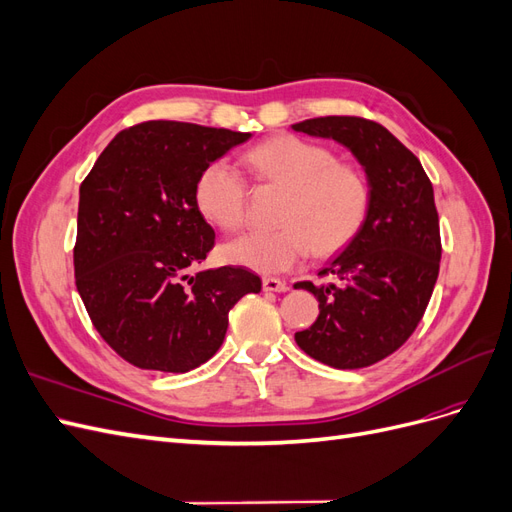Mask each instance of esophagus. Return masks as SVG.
Returning <instances> with one entry per match:
<instances>
[{
    "instance_id": "1",
    "label": "esophagus",
    "mask_w": 512,
    "mask_h": 512,
    "mask_svg": "<svg viewBox=\"0 0 512 512\" xmlns=\"http://www.w3.org/2000/svg\"><path fill=\"white\" fill-rule=\"evenodd\" d=\"M262 288L267 292H286L290 286L284 280H277V277H265V280H262Z\"/></svg>"
}]
</instances>
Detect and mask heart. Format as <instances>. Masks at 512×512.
I'll use <instances>...</instances> for the list:
<instances>
[{
	"mask_svg": "<svg viewBox=\"0 0 512 512\" xmlns=\"http://www.w3.org/2000/svg\"><path fill=\"white\" fill-rule=\"evenodd\" d=\"M247 164L269 183L288 190L275 230H252L222 245V256L260 273H282L314 250L331 256L359 235L365 224L371 188L365 170L339 162L327 145L297 134H275L247 151ZM203 218L222 230L245 222L247 183L226 160L203 166L194 185Z\"/></svg>",
	"mask_w": 512,
	"mask_h": 512,
	"instance_id": "1",
	"label": "heart"
}]
</instances>
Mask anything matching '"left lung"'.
I'll use <instances>...</instances> for the list:
<instances>
[{
	"label": "left lung",
	"mask_w": 512,
	"mask_h": 512,
	"mask_svg": "<svg viewBox=\"0 0 512 512\" xmlns=\"http://www.w3.org/2000/svg\"><path fill=\"white\" fill-rule=\"evenodd\" d=\"M292 130L348 147L371 188L359 235L320 271L335 282L294 284L320 303L316 322L294 339L329 367H369L406 344L436 286L442 243L431 181L414 153L376 121L331 115Z\"/></svg>",
	"instance_id": "1"
}]
</instances>
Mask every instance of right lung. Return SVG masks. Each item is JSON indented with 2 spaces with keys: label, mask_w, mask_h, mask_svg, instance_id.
I'll return each mask as SVG.
<instances>
[{
  "label": "right lung",
  "mask_w": 512,
  "mask_h": 512,
  "mask_svg": "<svg viewBox=\"0 0 512 512\" xmlns=\"http://www.w3.org/2000/svg\"><path fill=\"white\" fill-rule=\"evenodd\" d=\"M250 132L183 121L121 130L81 183L74 275L96 331L123 361L183 374L220 350L228 312L260 277L200 265L215 232L194 200L205 164Z\"/></svg>",
  "instance_id": "add662e5"
}]
</instances>
